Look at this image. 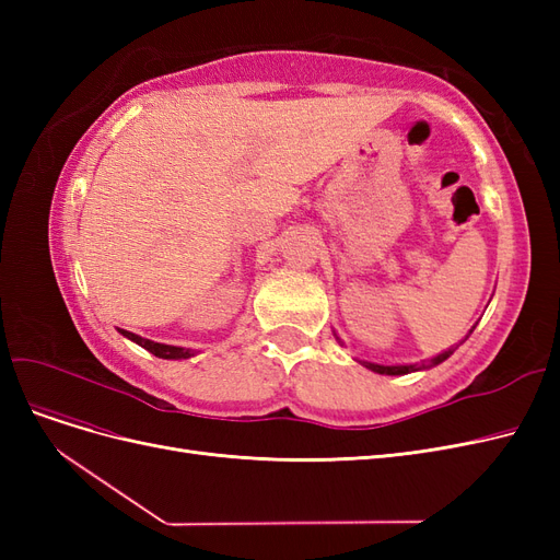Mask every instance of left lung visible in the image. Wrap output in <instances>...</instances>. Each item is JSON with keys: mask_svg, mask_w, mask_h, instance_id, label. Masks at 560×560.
<instances>
[{"mask_svg": "<svg viewBox=\"0 0 560 560\" xmlns=\"http://www.w3.org/2000/svg\"><path fill=\"white\" fill-rule=\"evenodd\" d=\"M474 331V327L469 329V334ZM467 334V336H469ZM465 336V338H467ZM338 338V336H336ZM338 341H341V338H338ZM453 346L448 348V350H444V352H439V354H434L432 360H428V362H422V364H376V362H366V360H358L360 364H364L366 369H371V371H376V374H385V376H404V374H411V371H422V369H432V366H436V364H442L444 360H448L451 354H453Z\"/></svg>", "mask_w": 560, "mask_h": 560, "instance_id": "obj_1", "label": "left lung"}]
</instances>
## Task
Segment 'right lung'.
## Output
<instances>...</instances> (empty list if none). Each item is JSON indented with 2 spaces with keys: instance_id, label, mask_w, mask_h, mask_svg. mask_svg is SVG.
<instances>
[{
  "instance_id": "add662e5",
  "label": "right lung",
  "mask_w": 560,
  "mask_h": 560,
  "mask_svg": "<svg viewBox=\"0 0 560 560\" xmlns=\"http://www.w3.org/2000/svg\"><path fill=\"white\" fill-rule=\"evenodd\" d=\"M126 338H130L132 343L142 346L144 350H149L151 354H156L161 360H189L196 354V350L191 348H182V346H167V343H156V341H149V338H142L140 334H132L126 329H118Z\"/></svg>"
}]
</instances>
